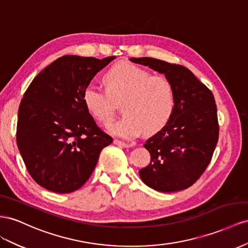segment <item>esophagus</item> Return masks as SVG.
<instances>
[{
  "label": "esophagus",
  "instance_id": "obj_1",
  "mask_svg": "<svg viewBox=\"0 0 248 248\" xmlns=\"http://www.w3.org/2000/svg\"><path fill=\"white\" fill-rule=\"evenodd\" d=\"M113 144L119 146V147H121V148H128V147H131V146H132V145H130V144H126V143H124V142H121V140H113Z\"/></svg>",
  "mask_w": 248,
  "mask_h": 248
}]
</instances>
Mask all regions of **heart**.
<instances>
[{
    "mask_svg": "<svg viewBox=\"0 0 248 248\" xmlns=\"http://www.w3.org/2000/svg\"><path fill=\"white\" fill-rule=\"evenodd\" d=\"M106 92L95 85L83 91L85 108L99 122L108 123L115 115V103L123 101L125 115L106 126L110 135L130 140L144 130L153 135L165 127L174 111L175 95L167 78L151 76L138 65L121 62L104 75Z\"/></svg>",
    "mask_w": 248,
    "mask_h": 248,
    "instance_id": "obj_1",
    "label": "heart"
}]
</instances>
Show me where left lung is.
Masks as SVG:
<instances>
[{"instance_id": "obj_1", "label": "left lung", "mask_w": 248, "mask_h": 248, "mask_svg": "<svg viewBox=\"0 0 248 248\" xmlns=\"http://www.w3.org/2000/svg\"><path fill=\"white\" fill-rule=\"evenodd\" d=\"M129 60L165 75L175 95L169 122L144 144L150 153V163L139 171L140 177L145 185L164 193L189 188L210 164L218 142L213 93L183 65L150 57Z\"/></svg>"}]
</instances>
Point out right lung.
Here are the masks:
<instances>
[{"label":"right lung","instance_id":"add662e5","mask_svg":"<svg viewBox=\"0 0 248 248\" xmlns=\"http://www.w3.org/2000/svg\"><path fill=\"white\" fill-rule=\"evenodd\" d=\"M116 56H62L33 79L19 104L16 143L31 177L54 193L85 184L112 139L82 100L84 89Z\"/></svg>","mask_w":248,"mask_h":248}]
</instances>
